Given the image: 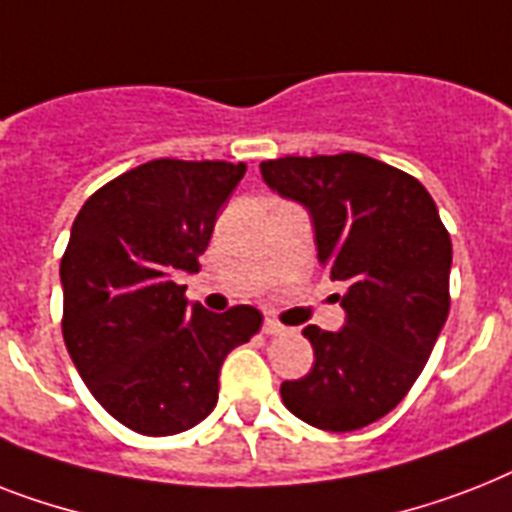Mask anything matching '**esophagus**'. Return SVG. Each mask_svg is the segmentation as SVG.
I'll list each match as a JSON object with an SVG mask.
<instances>
[{
	"mask_svg": "<svg viewBox=\"0 0 512 512\" xmlns=\"http://www.w3.org/2000/svg\"><path fill=\"white\" fill-rule=\"evenodd\" d=\"M263 331H265V334H268V336H281V334H286V331H289V328L281 326V323L273 321V318H265Z\"/></svg>",
	"mask_w": 512,
	"mask_h": 512,
	"instance_id": "34e87169",
	"label": "esophagus"
}]
</instances>
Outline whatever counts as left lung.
Instances as JSON below:
<instances>
[{"instance_id": "obj_1", "label": "left lung", "mask_w": 512, "mask_h": 512, "mask_svg": "<svg viewBox=\"0 0 512 512\" xmlns=\"http://www.w3.org/2000/svg\"><path fill=\"white\" fill-rule=\"evenodd\" d=\"M268 189L310 215L318 263L347 284L344 326L302 334L313 371L281 384L284 405L323 431H355L400 405L450 313L452 242L421 181L373 157L260 162Z\"/></svg>"}]
</instances>
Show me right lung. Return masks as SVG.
<instances>
[{
	"label": "right lung",
	"mask_w": 512,
	"mask_h": 512,
	"mask_svg": "<svg viewBox=\"0 0 512 512\" xmlns=\"http://www.w3.org/2000/svg\"><path fill=\"white\" fill-rule=\"evenodd\" d=\"M244 173V162H144L94 191L73 220L60 263L65 347L99 405L144 436L205 421L220 365L263 323L252 305L210 313L173 281L199 270Z\"/></svg>",
	"instance_id": "add662e5"
}]
</instances>
